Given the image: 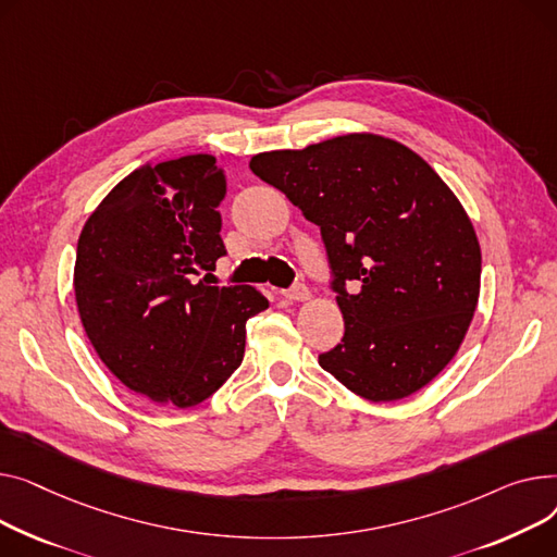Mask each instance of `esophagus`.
<instances>
[{"label":"esophagus","mask_w":557,"mask_h":557,"mask_svg":"<svg viewBox=\"0 0 557 557\" xmlns=\"http://www.w3.org/2000/svg\"><path fill=\"white\" fill-rule=\"evenodd\" d=\"M281 294L287 301H308L310 299V289L306 285H294L289 289H283Z\"/></svg>","instance_id":"obj_1"}]
</instances>
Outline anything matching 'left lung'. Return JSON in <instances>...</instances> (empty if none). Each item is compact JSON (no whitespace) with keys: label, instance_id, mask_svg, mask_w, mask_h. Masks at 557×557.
<instances>
[{"label":"left lung","instance_id":"1","mask_svg":"<svg viewBox=\"0 0 557 557\" xmlns=\"http://www.w3.org/2000/svg\"><path fill=\"white\" fill-rule=\"evenodd\" d=\"M249 169L321 228L346 329L321 369L371 403L430 384L463 344L481 287V247L449 186L371 133L260 152Z\"/></svg>","mask_w":557,"mask_h":557}]
</instances>
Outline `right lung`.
<instances>
[{
	"instance_id": "1",
	"label": "right lung",
	"mask_w": 557,
	"mask_h": 557,
	"mask_svg": "<svg viewBox=\"0 0 557 557\" xmlns=\"http://www.w3.org/2000/svg\"><path fill=\"white\" fill-rule=\"evenodd\" d=\"M224 193L211 154L144 163L106 195L78 238L85 335L129 391L157 405L186 409L213 396L243 362L247 319L270 308L251 285L207 283L226 253Z\"/></svg>"
}]
</instances>
